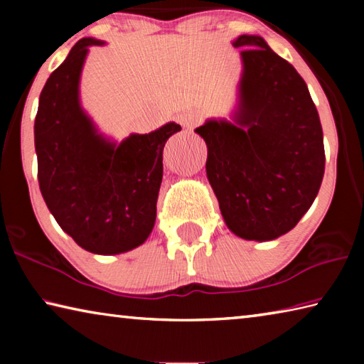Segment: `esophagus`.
Returning a JSON list of instances; mask_svg holds the SVG:
<instances>
[{"mask_svg": "<svg viewBox=\"0 0 364 364\" xmlns=\"http://www.w3.org/2000/svg\"><path fill=\"white\" fill-rule=\"evenodd\" d=\"M202 122V115L196 110H189V112H184L180 115V123L184 128H194Z\"/></svg>", "mask_w": 364, "mask_h": 364, "instance_id": "obj_1", "label": "esophagus"}]
</instances>
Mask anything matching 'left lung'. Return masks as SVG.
<instances>
[{"instance_id": "obj_1", "label": "left lung", "mask_w": 364, "mask_h": 364, "mask_svg": "<svg viewBox=\"0 0 364 364\" xmlns=\"http://www.w3.org/2000/svg\"><path fill=\"white\" fill-rule=\"evenodd\" d=\"M244 73L236 125L208 120L207 178L225 223L249 241H271L299 223L324 176L323 128L304 78L262 36L241 35Z\"/></svg>"}]
</instances>
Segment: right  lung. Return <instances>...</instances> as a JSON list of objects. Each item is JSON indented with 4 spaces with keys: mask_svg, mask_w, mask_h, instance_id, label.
<instances>
[{
    "mask_svg": "<svg viewBox=\"0 0 364 364\" xmlns=\"http://www.w3.org/2000/svg\"><path fill=\"white\" fill-rule=\"evenodd\" d=\"M82 38L43 88L35 117V151L43 199L80 247L100 255L143 244L156 223L164 146L180 132L167 123L117 146L97 134L80 107L78 82L88 46Z\"/></svg>",
    "mask_w": 364,
    "mask_h": 364,
    "instance_id": "right-lung-1",
    "label": "right lung"
}]
</instances>
